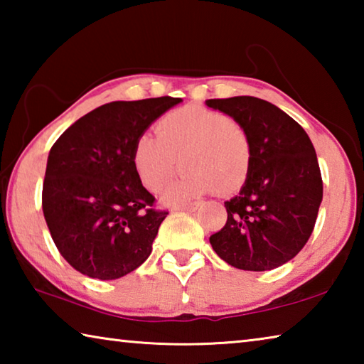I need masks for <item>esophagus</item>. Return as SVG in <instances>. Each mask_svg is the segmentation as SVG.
Wrapping results in <instances>:
<instances>
[{
	"label": "esophagus",
	"mask_w": 364,
	"mask_h": 364,
	"mask_svg": "<svg viewBox=\"0 0 364 364\" xmlns=\"http://www.w3.org/2000/svg\"><path fill=\"white\" fill-rule=\"evenodd\" d=\"M199 208V204H184V205H178L175 207V210H183V212H194Z\"/></svg>",
	"instance_id": "esophagus-1"
}]
</instances>
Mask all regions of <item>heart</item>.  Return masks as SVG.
<instances>
[{"instance_id": "1", "label": "heart", "mask_w": 364, "mask_h": 364, "mask_svg": "<svg viewBox=\"0 0 364 364\" xmlns=\"http://www.w3.org/2000/svg\"><path fill=\"white\" fill-rule=\"evenodd\" d=\"M156 133L157 138L143 134L136 141L133 164L141 183L151 191L162 189L181 164L188 168L168 191V200L184 202L213 191L232 194L247 181L250 136L226 114L184 106L165 114Z\"/></svg>"}]
</instances>
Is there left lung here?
Instances as JSON below:
<instances>
[{
    "instance_id": "obj_1",
    "label": "left lung",
    "mask_w": 364,
    "mask_h": 364,
    "mask_svg": "<svg viewBox=\"0 0 364 364\" xmlns=\"http://www.w3.org/2000/svg\"><path fill=\"white\" fill-rule=\"evenodd\" d=\"M247 130L252 164L237 196L225 202L228 220L210 236L217 255L234 268L268 271L299 254L310 239L323 200L315 147L297 122L254 96L207 100Z\"/></svg>"
}]
</instances>
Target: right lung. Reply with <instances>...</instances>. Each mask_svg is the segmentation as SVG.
I'll return each instance as SVG.
<instances>
[{
	"label": "right lung",
	"mask_w": 364,
	"mask_h": 364,
	"mask_svg": "<svg viewBox=\"0 0 364 364\" xmlns=\"http://www.w3.org/2000/svg\"><path fill=\"white\" fill-rule=\"evenodd\" d=\"M181 97L114 101L91 110L60 134L48 156L43 213L69 264L110 281L132 273L152 252L168 212L136 173V141Z\"/></svg>",
	"instance_id": "add662e5"
}]
</instances>
